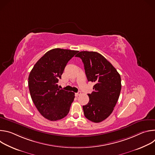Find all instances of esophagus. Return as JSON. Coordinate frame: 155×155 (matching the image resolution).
I'll return each instance as SVG.
<instances>
[{"mask_svg":"<svg viewBox=\"0 0 155 155\" xmlns=\"http://www.w3.org/2000/svg\"><path fill=\"white\" fill-rule=\"evenodd\" d=\"M75 96H79V95H80V94H81V93H80V92H78V93H75Z\"/></svg>","mask_w":155,"mask_h":155,"instance_id":"1","label":"esophagus"}]
</instances>
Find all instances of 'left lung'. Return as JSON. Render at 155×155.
<instances>
[{"mask_svg":"<svg viewBox=\"0 0 155 155\" xmlns=\"http://www.w3.org/2000/svg\"><path fill=\"white\" fill-rule=\"evenodd\" d=\"M84 64L88 81L95 83L88 94L90 101L83 106L85 117L99 123L110 116L118 100L121 89V77L112 64L95 51H80L76 56Z\"/></svg>","mask_w":155,"mask_h":155,"instance_id":"1","label":"left lung"}]
</instances>
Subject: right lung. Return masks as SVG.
I'll return each mask as SVG.
<instances>
[{"label":"right lung","mask_w":155,"mask_h":155,"mask_svg":"<svg viewBox=\"0 0 155 155\" xmlns=\"http://www.w3.org/2000/svg\"><path fill=\"white\" fill-rule=\"evenodd\" d=\"M78 51L54 48L47 52L34 65L28 78L32 100L40 114L57 121L68 114L75 93L58 87L59 78L69 61Z\"/></svg>","instance_id":"1"}]
</instances>
